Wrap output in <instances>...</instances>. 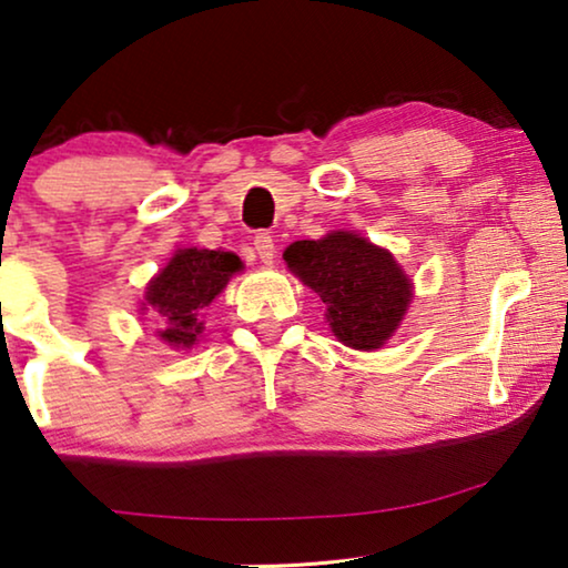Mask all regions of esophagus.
Returning <instances> with one entry per match:
<instances>
[{
	"label": "esophagus",
	"instance_id": "1",
	"mask_svg": "<svg viewBox=\"0 0 568 568\" xmlns=\"http://www.w3.org/2000/svg\"><path fill=\"white\" fill-rule=\"evenodd\" d=\"M253 245H255V253H258V258L263 263L274 261L276 243H274V235H271V232H258V235L253 237Z\"/></svg>",
	"mask_w": 568,
	"mask_h": 568
}]
</instances>
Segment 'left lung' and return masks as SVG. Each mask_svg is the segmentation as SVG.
I'll use <instances>...</instances> for the list:
<instances>
[{
    "instance_id": "1",
    "label": "left lung",
    "mask_w": 568,
    "mask_h": 568,
    "mask_svg": "<svg viewBox=\"0 0 568 568\" xmlns=\"http://www.w3.org/2000/svg\"><path fill=\"white\" fill-rule=\"evenodd\" d=\"M284 261L328 307V323L352 348H379L398 328L410 282L393 255L354 232L297 240Z\"/></svg>"
}]
</instances>
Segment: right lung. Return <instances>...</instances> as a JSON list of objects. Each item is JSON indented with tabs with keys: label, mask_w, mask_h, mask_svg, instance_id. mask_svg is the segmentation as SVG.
I'll use <instances>...</instances> for the list:
<instances>
[{
	"label": "right lung",
	"mask_w": 568,
	"mask_h": 568,
	"mask_svg": "<svg viewBox=\"0 0 568 568\" xmlns=\"http://www.w3.org/2000/svg\"><path fill=\"white\" fill-rule=\"evenodd\" d=\"M243 268L235 253L178 251L165 268L146 286V302L160 313V336L170 346H193L201 333L199 313L212 305L230 276Z\"/></svg>",
	"instance_id": "1"
}]
</instances>
